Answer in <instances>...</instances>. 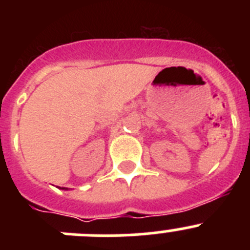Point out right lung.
<instances>
[{
    "label": "right lung",
    "mask_w": 250,
    "mask_h": 250,
    "mask_svg": "<svg viewBox=\"0 0 250 250\" xmlns=\"http://www.w3.org/2000/svg\"><path fill=\"white\" fill-rule=\"evenodd\" d=\"M62 189H65V188H62Z\"/></svg>",
    "instance_id": "1"
}]
</instances>
